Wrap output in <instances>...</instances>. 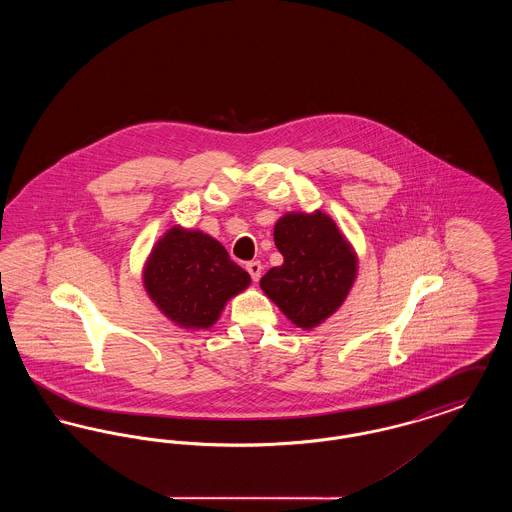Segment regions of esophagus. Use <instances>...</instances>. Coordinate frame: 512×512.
<instances>
[{
    "mask_svg": "<svg viewBox=\"0 0 512 512\" xmlns=\"http://www.w3.org/2000/svg\"><path fill=\"white\" fill-rule=\"evenodd\" d=\"M245 268H247V272L251 274L253 282H257V280L261 278V272H263V265H261L259 261H251V263H247V265H245Z\"/></svg>",
    "mask_w": 512,
    "mask_h": 512,
    "instance_id": "34e87169",
    "label": "esophagus"
}]
</instances>
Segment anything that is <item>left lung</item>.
<instances>
[{
  "label": "left lung",
  "mask_w": 512,
  "mask_h": 512,
  "mask_svg": "<svg viewBox=\"0 0 512 512\" xmlns=\"http://www.w3.org/2000/svg\"><path fill=\"white\" fill-rule=\"evenodd\" d=\"M284 257L261 278V290L297 328L313 330L332 317L351 292L359 259L326 213H286L274 224Z\"/></svg>",
  "instance_id": "1"
}]
</instances>
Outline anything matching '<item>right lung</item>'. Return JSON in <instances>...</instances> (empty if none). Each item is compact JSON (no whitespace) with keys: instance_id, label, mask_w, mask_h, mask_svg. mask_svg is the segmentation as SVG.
Instances as JSON below:
<instances>
[{"instance_id":"obj_1","label":"right lung","mask_w":512,"mask_h":512,"mask_svg":"<svg viewBox=\"0 0 512 512\" xmlns=\"http://www.w3.org/2000/svg\"><path fill=\"white\" fill-rule=\"evenodd\" d=\"M249 284L251 276L230 259L224 245L178 224L157 240L144 265L149 299L186 330L211 328L226 303Z\"/></svg>"}]
</instances>
